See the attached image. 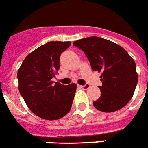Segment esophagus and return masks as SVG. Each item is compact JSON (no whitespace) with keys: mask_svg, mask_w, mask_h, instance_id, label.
<instances>
[{"mask_svg":"<svg viewBox=\"0 0 148 148\" xmlns=\"http://www.w3.org/2000/svg\"><path fill=\"white\" fill-rule=\"evenodd\" d=\"M80 86L82 89H83V90H87V89L90 87V85L88 84V83H86L85 85H83V86Z\"/></svg>","mask_w":148,"mask_h":148,"instance_id":"34e87169","label":"esophagus"}]
</instances>
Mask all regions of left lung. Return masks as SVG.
Wrapping results in <instances>:
<instances>
[{
  "instance_id": "left-lung-1",
  "label": "left lung",
  "mask_w": 148,
  "mask_h": 148,
  "mask_svg": "<svg viewBox=\"0 0 148 148\" xmlns=\"http://www.w3.org/2000/svg\"><path fill=\"white\" fill-rule=\"evenodd\" d=\"M82 50L91 69L101 73V94L94 106L103 112H112L128 104L136 89L138 75L136 63L122 47L101 37L90 36L75 41Z\"/></svg>"
}]
</instances>
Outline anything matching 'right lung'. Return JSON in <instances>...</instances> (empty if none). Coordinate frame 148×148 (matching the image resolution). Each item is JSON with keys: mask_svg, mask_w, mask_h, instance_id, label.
Wrapping results in <instances>:
<instances>
[{"mask_svg": "<svg viewBox=\"0 0 148 148\" xmlns=\"http://www.w3.org/2000/svg\"><path fill=\"white\" fill-rule=\"evenodd\" d=\"M71 42L51 41L28 54L18 71V90L28 108L41 119L56 120L65 116L73 104L76 84L54 83L60 55Z\"/></svg>", "mask_w": 148, "mask_h": 148, "instance_id": "obj_1", "label": "right lung"}]
</instances>
